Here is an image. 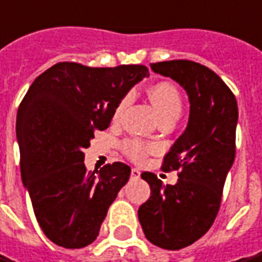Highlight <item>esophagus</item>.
<instances>
[{"label": "esophagus", "mask_w": 262, "mask_h": 262, "mask_svg": "<svg viewBox=\"0 0 262 262\" xmlns=\"http://www.w3.org/2000/svg\"><path fill=\"white\" fill-rule=\"evenodd\" d=\"M140 176H141L140 169H137V168L131 169V178H140Z\"/></svg>", "instance_id": "esophagus-1"}]
</instances>
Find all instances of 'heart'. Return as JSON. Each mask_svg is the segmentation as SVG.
Listing matches in <instances>:
<instances>
[{
	"label": "heart",
	"mask_w": 262,
	"mask_h": 262,
	"mask_svg": "<svg viewBox=\"0 0 262 262\" xmlns=\"http://www.w3.org/2000/svg\"><path fill=\"white\" fill-rule=\"evenodd\" d=\"M149 100L154 104L157 113L160 115L161 121L168 120V118H178L181 110H183V100L180 91L174 84L167 82V81H161L157 82L148 90ZM131 94H125L121 101L118 102V105L114 110L113 118L114 121H118L122 117V114L125 111V108L129 105L131 102ZM122 151L124 154L127 155L129 160H133L135 162L142 161L147 155L151 152H154L155 147L152 144H145L141 140L137 138H129L122 142Z\"/></svg>",
	"instance_id": "1"
}]
</instances>
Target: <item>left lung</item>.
<instances>
[{
    "mask_svg": "<svg viewBox=\"0 0 262 262\" xmlns=\"http://www.w3.org/2000/svg\"><path fill=\"white\" fill-rule=\"evenodd\" d=\"M152 71L177 81L189 98V120L164 157V171H178L176 185L142 172L151 196L138 210L149 243L181 250L203 237L217 217L225 178L235 158L237 100L208 67L188 59L151 64Z\"/></svg>",
    "mask_w": 262,
    "mask_h": 262,
    "instance_id": "left-lung-1",
    "label": "left lung"
}]
</instances>
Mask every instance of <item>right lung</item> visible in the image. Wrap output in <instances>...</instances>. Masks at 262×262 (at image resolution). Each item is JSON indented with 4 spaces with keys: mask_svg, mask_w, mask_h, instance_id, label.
Segmentation results:
<instances>
[{
    "mask_svg": "<svg viewBox=\"0 0 262 262\" xmlns=\"http://www.w3.org/2000/svg\"><path fill=\"white\" fill-rule=\"evenodd\" d=\"M145 66L93 68L58 62L35 78L19 104L17 140L21 178L48 239L82 248L98 237L108 208L129 180L124 162L86 171L84 149L104 131L114 110Z\"/></svg>",
    "mask_w": 262,
    "mask_h": 262,
    "instance_id": "obj_1",
    "label": "right lung"
}]
</instances>
